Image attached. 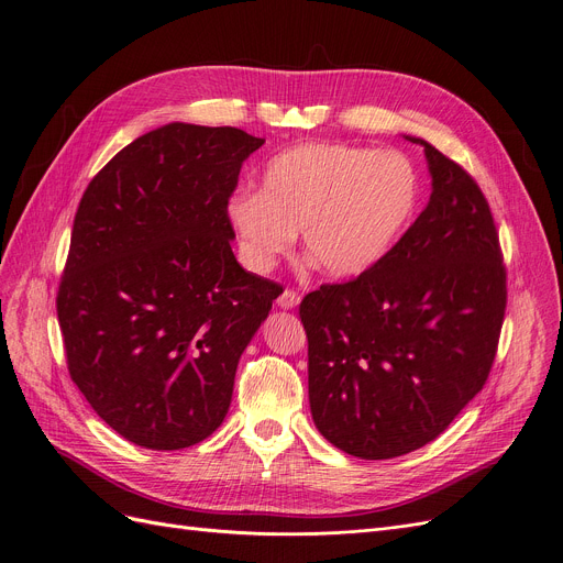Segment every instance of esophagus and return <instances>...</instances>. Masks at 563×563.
I'll use <instances>...</instances> for the list:
<instances>
[{
  "mask_svg": "<svg viewBox=\"0 0 563 563\" xmlns=\"http://www.w3.org/2000/svg\"><path fill=\"white\" fill-rule=\"evenodd\" d=\"M297 302H300V295H297V292H295V290H290V288H286V290L277 297V307H279V309H284V311L295 309V307H297Z\"/></svg>",
  "mask_w": 563,
  "mask_h": 563,
  "instance_id": "1",
  "label": "esophagus"
}]
</instances>
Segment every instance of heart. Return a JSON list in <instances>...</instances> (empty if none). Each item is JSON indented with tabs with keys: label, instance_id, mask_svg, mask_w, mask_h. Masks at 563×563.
<instances>
[{
	"label": "heart",
	"instance_id": "b5f03b06",
	"mask_svg": "<svg viewBox=\"0 0 563 563\" xmlns=\"http://www.w3.org/2000/svg\"><path fill=\"white\" fill-rule=\"evenodd\" d=\"M420 207V175L395 150L307 141L277 152L258 192L239 190L224 207L239 254L268 273L302 229L309 266L334 279L371 273L407 234Z\"/></svg>",
	"mask_w": 563,
	"mask_h": 563
}]
</instances>
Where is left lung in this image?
<instances>
[{"label":"left lung","mask_w":563,"mask_h":563,"mask_svg":"<svg viewBox=\"0 0 563 563\" xmlns=\"http://www.w3.org/2000/svg\"><path fill=\"white\" fill-rule=\"evenodd\" d=\"M424 211L371 273L300 305L318 432L358 459L434 441L484 388L507 307L498 231L475 179L422 139Z\"/></svg>","instance_id":"left-lung-1"}]
</instances>
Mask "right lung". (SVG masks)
I'll return each instance as SVG.
<instances>
[{
	"label": "right lung",
	"mask_w": 563,
	"mask_h": 563,
	"mask_svg": "<svg viewBox=\"0 0 563 563\" xmlns=\"http://www.w3.org/2000/svg\"><path fill=\"white\" fill-rule=\"evenodd\" d=\"M263 139L170 122L88 184L56 295L68 371L126 441L181 450L222 424L279 286L243 271L224 207Z\"/></svg>",
	"instance_id": "add662e5"
}]
</instances>
